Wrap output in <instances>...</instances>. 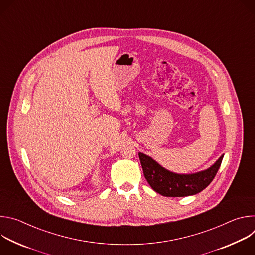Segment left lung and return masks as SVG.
<instances>
[{
	"label": "left lung",
	"mask_w": 255,
	"mask_h": 255,
	"mask_svg": "<svg viewBox=\"0 0 255 255\" xmlns=\"http://www.w3.org/2000/svg\"><path fill=\"white\" fill-rule=\"evenodd\" d=\"M138 154L145 178L156 193L164 197H187L202 192L214 179L224 156L221 155L206 170L191 174H179L165 169L146 154L141 152Z\"/></svg>",
	"instance_id": "8db88e82"
}]
</instances>
